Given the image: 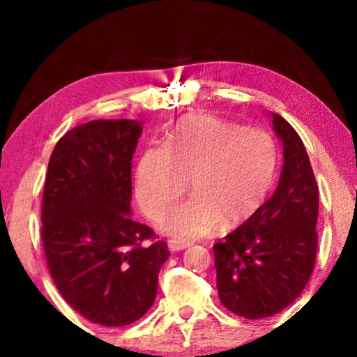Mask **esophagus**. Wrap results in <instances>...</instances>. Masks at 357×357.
<instances>
[{
	"instance_id": "esophagus-1",
	"label": "esophagus",
	"mask_w": 357,
	"mask_h": 357,
	"mask_svg": "<svg viewBox=\"0 0 357 357\" xmlns=\"http://www.w3.org/2000/svg\"><path fill=\"white\" fill-rule=\"evenodd\" d=\"M168 247H170L172 252H179V250L187 249V247H190V243H189V241L170 239V241H168Z\"/></svg>"
}]
</instances>
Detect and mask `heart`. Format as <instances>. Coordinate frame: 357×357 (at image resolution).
Listing matches in <instances>:
<instances>
[{
  "label": "heart",
  "mask_w": 357,
  "mask_h": 357,
  "mask_svg": "<svg viewBox=\"0 0 357 357\" xmlns=\"http://www.w3.org/2000/svg\"><path fill=\"white\" fill-rule=\"evenodd\" d=\"M277 148L268 132L208 116H185L164 146L143 151L135 190L144 213L157 219L184 192L193 195L162 217L168 236L192 239L220 225L234 227L261 206L273 185Z\"/></svg>",
  "instance_id": "heart-1"
}]
</instances>
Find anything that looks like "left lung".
I'll use <instances>...</instances> for the list:
<instances>
[{"label": "left lung", "mask_w": 357, "mask_h": 357, "mask_svg": "<svg viewBox=\"0 0 357 357\" xmlns=\"http://www.w3.org/2000/svg\"><path fill=\"white\" fill-rule=\"evenodd\" d=\"M283 144L274 195L214 249L217 291L234 315L258 319L282 312L309 282L317 258L318 185L301 137L280 114Z\"/></svg>", "instance_id": "8db88e82"}]
</instances>
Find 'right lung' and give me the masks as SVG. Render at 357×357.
Segmentation results:
<instances>
[{
    "label": "right lung",
    "instance_id": "1",
    "mask_svg": "<svg viewBox=\"0 0 357 357\" xmlns=\"http://www.w3.org/2000/svg\"><path fill=\"white\" fill-rule=\"evenodd\" d=\"M135 119H96L59 138L42 197V243L58 291L82 317L118 328L157 294L167 243L130 217Z\"/></svg>",
    "mask_w": 357,
    "mask_h": 357
}]
</instances>
